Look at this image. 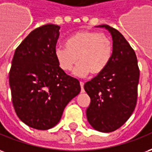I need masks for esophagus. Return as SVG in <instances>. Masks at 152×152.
<instances>
[{
  "label": "esophagus",
  "instance_id": "obj_1",
  "mask_svg": "<svg viewBox=\"0 0 152 152\" xmlns=\"http://www.w3.org/2000/svg\"><path fill=\"white\" fill-rule=\"evenodd\" d=\"M80 88H81V93H83V92H84V89H83L84 82H82V81H80Z\"/></svg>",
  "mask_w": 152,
  "mask_h": 152
}]
</instances>
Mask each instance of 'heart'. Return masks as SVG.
Masks as SVG:
<instances>
[{"label":"heart","instance_id":"1","mask_svg":"<svg viewBox=\"0 0 152 152\" xmlns=\"http://www.w3.org/2000/svg\"><path fill=\"white\" fill-rule=\"evenodd\" d=\"M66 47H58L55 57L64 72L74 69V75L86 76L101 74L109 65L113 55V43L109 36L97 31L76 32L66 40Z\"/></svg>","mask_w":152,"mask_h":152}]
</instances>
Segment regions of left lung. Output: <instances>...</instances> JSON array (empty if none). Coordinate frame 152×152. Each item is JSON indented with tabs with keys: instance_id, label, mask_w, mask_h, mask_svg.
<instances>
[{
	"instance_id": "left-lung-1",
	"label": "left lung",
	"mask_w": 152,
	"mask_h": 152,
	"mask_svg": "<svg viewBox=\"0 0 152 152\" xmlns=\"http://www.w3.org/2000/svg\"><path fill=\"white\" fill-rule=\"evenodd\" d=\"M97 27L112 35L113 55L105 70L84 86L91 98L86 117L95 130L110 132L123 126L134 111L140 73L135 52L120 32L107 24Z\"/></svg>"
}]
</instances>
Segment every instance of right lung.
<instances>
[{"label": "right lung", "instance_id": "obj_1", "mask_svg": "<svg viewBox=\"0 0 152 152\" xmlns=\"http://www.w3.org/2000/svg\"><path fill=\"white\" fill-rule=\"evenodd\" d=\"M58 25H43L18 46L9 82L17 116L28 127L48 130L58 124L66 104L80 91L79 80L66 75L55 57Z\"/></svg>", "mask_w": 152, "mask_h": 152}]
</instances>
